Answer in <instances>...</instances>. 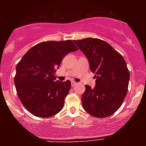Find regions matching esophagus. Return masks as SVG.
I'll list each match as a JSON object with an SVG mask.
<instances>
[{
    "instance_id": "1",
    "label": "esophagus",
    "mask_w": 146,
    "mask_h": 146,
    "mask_svg": "<svg viewBox=\"0 0 146 146\" xmlns=\"http://www.w3.org/2000/svg\"><path fill=\"white\" fill-rule=\"evenodd\" d=\"M76 84H77V83L76 82H74V81L71 82V86H72V87H74V86H76Z\"/></svg>"
}]
</instances>
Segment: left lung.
<instances>
[{
	"label": "left lung",
	"instance_id": "1",
	"mask_svg": "<svg viewBox=\"0 0 146 146\" xmlns=\"http://www.w3.org/2000/svg\"><path fill=\"white\" fill-rule=\"evenodd\" d=\"M88 59L90 68L96 78L95 87L86 85L82 96L84 110L96 117L114 113L127 92L129 72L118 52L104 40L87 38L74 40Z\"/></svg>",
	"mask_w": 146,
	"mask_h": 146
}]
</instances>
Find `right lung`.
Returning a JSON list of instances; mask_svg holds the SVG:
<instances>
[{"instance_id": "add662e5", "label": "right lung", "mask_w": 146, "mask_h": 146, "mask_svg": "<svg viewBox=\"0 0 146 146\" xmlns=\"http://www.w3.org/2000/svg\"><path fill=\"white\" fill-rule=\"evenodd\" d=\"M77 50L71 40L42 42L30 48L17 64L16 90L30 113L46 118L62 110L71 82L56 81L54 74L64 57Z\"/></svg>"}]
</instances>
